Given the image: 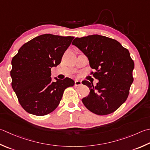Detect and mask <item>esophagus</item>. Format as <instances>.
Listing matches in <instances>:
<instances>
[{
    "instance_id": "obj_1",
    "label": "esophagus",
    "mask_w": 150,
    "mask_h": 150,
    "mask_svg": "<svg viewBox=\"0 0 150 150\" xmlns=\"http://www.w3.org/2000/svg\"><path fill=\"white\" fill-rule=\"evenodd\" d=\"M81 84H82L81 81H78V80H76V81H75V86H81Z\"/></svg>"
}]
</instances>
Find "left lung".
Listing matches in <instances>:
<instances>
[{"label": "left lung", "instance_id": "obj_1", "mask_svg": "<svg viewBox=\"0 0 150 150\" xmlns=\"http://www.w3.org/2000/svg\"><path fill=\"white\" fill-rule=\"evenodd\" d=\"M72 45L88 58L91 72L99 80L96 86L84 81L89 88V95L82 99L91 112L98 115L114 112L126 101L133 82L134 62L130 53L118 41L95 34L76 38Z\"/></svg>", "mask_w": 150, "mask_h": 150}]
</instances>
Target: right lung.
I'll return each mask as SVG.
<instances>
[{"label":"right lung","instance_id":"1","mask_svg":"<svg viewBox=\"0 0 150 150\" xmlns=\"http://www.w3.org/2000/svg\"><path fill=\"white\" fill-rule=\"evenodd\" d=\"M74 37L40 35L25 43L11 60V86L21 107L36 116H45L57 108L64 90L75 82L69 78L51 81V67L62 57Z\"/></svg>","mask_w":150,"mask_h":150}]
</instances>
